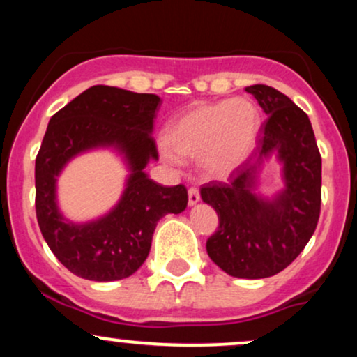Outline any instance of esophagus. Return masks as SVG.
Masks as SVG:
<instances>
[{"label":"esophagus","mask_w":357,"mask_h":357,"mask_svg":"<svg viewBox=\"0 0 357 357\" xmlns=\"http://www.w3.org/2000/svg\"><path fill=\"white\" fill-rule=\"evenodd\" d=\"M199 202V191H198V188H190V190H188V203L191 204H196Z\"/></svg>","instance_id":"1"}]
</instances>
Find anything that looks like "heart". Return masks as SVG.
<instances>
[{
	"label": "heart",
	"instance_id": "obj_1",
	"mask_svg": "<svg viewBox=\"0 0 357 357\" xmlns=\"http://www.w3.org/2000/svg\"><path fill=\"white\" fill-rule=\"evenodd\" d=\"M260 126V110L248 99L195 105L167 127L161 154L171 165L199 158L206 174L227 178L252 155Z\"/></svg>",
	"mask_w": 357,
	"mask_h": 357
}]
</instances>
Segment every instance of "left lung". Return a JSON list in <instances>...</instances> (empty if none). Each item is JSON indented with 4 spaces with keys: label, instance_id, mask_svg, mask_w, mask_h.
Here are the masks:
<instances>
[{
    "label": "left lung",
    "instance_id": "left-lung-1",
    "mask_svg": "<svg viewBox=\"0 0 357 357\" xmlns=\"http://www.w3.org/2000/svg\"><path fill=\"white\" fill-rule=\"evenodd\" d=\"M245 90L268 117L260 127L255 155L233 171L228 183L202 188L203 202L220 220L206 252L228 275L265 278L289 267L314 235L321 215L322 159L304 110L268 85ZM272 152L284 162L286 190L268 202L251 190Z\"/></svg>",
    "mask_w": 357,
    "mask_h": 357
}]
</instances>
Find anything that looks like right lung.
<instances>
[{"label": "right lung", "mask_w": 357, "mask_h": 357, "mask_svg": "<svg viewBox=\"0 0 357 357\" xmlns=\"http://www.w3.org/2000/svg\"><path fill=\"white\" fill-rule=\"evenodd\" d=\"M159 105L154 93L93 85L48 122L35 161L36 220L53 255L75 275L96 282L132 275L149 255L158 221L186 208L183 184L162 186L144 173L159 158L151 136ZM104 145L117 146L130 165L125 195L104 219L70 224L56 206V176L73 155Z\"/></svg>", "instance_id": "add662e5"}]
</instances>
